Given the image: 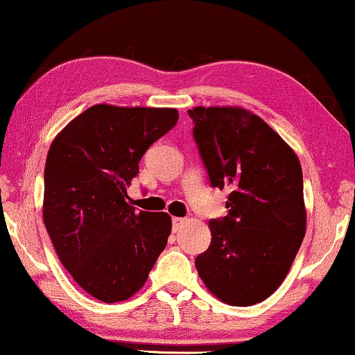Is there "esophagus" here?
<instances>
[{
    "instance_id": "1",
    "label": "esophagus",
    "mask_w": 355,
    "mask_h": 355,
    "mask_svg": "<svg viewBox=\"0 0 355 355\" xmlns=\"http://www.w3.org/2000/svg\"><path fill=\"white\" fill-rule=\"evenodd\" d=\"M184 223H186V219H182V218H173V230H174V232H178V230L181 229L182 225H184Z\"/></svg>"
}]
</instances>
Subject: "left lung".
I'll use <instances>...</instances> for the list:
<instances>
[{
    "label": "left lung",
    "instance_id": "left-lung-1",
    "mask_svg": "<svg viewBox=\"0 0 355 355\" xmlns=\"http://www.w3.org/2000/svg\"><path fill=\"white\" fill-rule=\"evenodd\" d=\"M193 136L229 214L209 220L211 243L195 259L200 279L230 306H253L288 274L306 234L300 158L263 118L235 105L193 107Z\"/></svg>",
    "mask_w": 355,
    "mask_h": 355
}]
</instances>
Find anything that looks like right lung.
I'll use <instances>...</instances> for the list:
<instances>
[{"mask_svg":"<svg viewBox=\"0 0 355 355\" xmlns=\"http://www.w3.org/2000/svg\"><path fill=\"white\" fill-rule=\"evenodd\" d=\"M168 107L96 104L51 142L43 220L60 263L102 302L130 300L147 282L171 234V216L139 211L126 186L158 137L176 125Z\"/></svg>","mask_w":355,"mask_h":355,"instance_id":"right-lung-1","label":"right lung"}]
</instances>
